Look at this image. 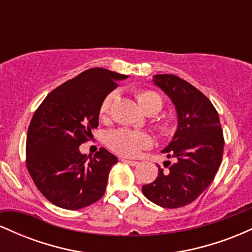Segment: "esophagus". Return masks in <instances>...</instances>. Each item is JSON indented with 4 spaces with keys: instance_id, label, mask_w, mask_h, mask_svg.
<instances>
[{
    "instance_id": "obj_1",
    "label": "esophagus",
    "mask_w": 252,
    "mask_h": 252,
    "mask_svg": "<svg viewBox=\"0 0 252 252\" xmlns=\"http://www.w3.org/2000/svg\"><path fill=\"white\" fill-rule=\"evenodd\" d=\"M121 161H122V162H124V163H128V164H130V166H137V164L140 163V162H137V161L126 160V158H121Z\"/></svg>"
}]
</instances>
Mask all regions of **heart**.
<instances>
[{"label": "heart", "instance_id": "b5f03b06", "mask_svg": "<svg viewBox=\"0 0 252 252\" xmlns=\"http://www.w3.org/2000/svg\"><path fill=\"white\" fill-rule=\"evenodd\" d=\"M137 102L144 111L148 109H155L156 111H160L162 109V99L158 94L153 91H138ZM116 98V92H110V94L103 99L100 105V115L105 116L109 112L111 104ZM174 124L166 122L161 126V131L166 135H172L174 132ZM105 143L112 152L117 153L118 155L134 158L137 156L144 148H148L153 144L152 136L144 131H137V130L130 129H116L111 130L106 134Z\"/></svg>", "mask_w": 252, "mask_h": 252}]
</instances>
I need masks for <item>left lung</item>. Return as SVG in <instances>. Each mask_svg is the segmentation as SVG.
Segmentation results:
<instances>
[{"mask_svg": "<svg viewBox=\"0 0 252 252\" xmlns=\"http://www.w3.org/2000/svg\"><path fill=\"white\" fill-rule=\"evenodd\" d=\"M152 82L167 94L176 111V130L161 150L174 163L158 166L152 184L142 186L147 199L166 209L186 206L198 198L218 172L224 137L218 112L209 98L186 80L173 74H156Z\"/></svg>", "mask_w": 252, "mask_h": 252, "instance_id": "8db88e82", "label": "left lung"}]
</instances>
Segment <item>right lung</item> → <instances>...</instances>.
Returning <instances> with one entry per match:
<instances>
[{
  "label": "right lung",
  "instance_id": "right-lung-1",
  "mask_svg": "<svg viewBox=\"0 0 252 252\" xmlns=\"http://www.w3.org/2000/svg\"><path fill=\"white\" fill-rule=\"evenodd\" d=\"M128 78L90 68L58 86L43 99L27 134V168L37 189L56 206L79 210L102 198L117 158L100 148L92 156L79 146L98 126L103 99Z\"/></svg>",
  "mask_w": 252,
  "mask_h": 252
}]
</instances>
